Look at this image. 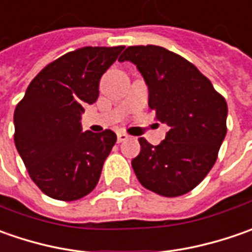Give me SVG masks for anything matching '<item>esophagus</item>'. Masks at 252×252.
<instances>
[{"mask_svg": "<svg viewBox=\"0 0 252 252\" xmlns=\"http://www.w3.org/2000/svg\"><path fill=\"white\" fill-rule=\"evenodd\" d=\"M116 137H118V143H122V141H126L129 139V134H126L125 131H118Z\"/></svg>", "mask_w": 252, "mask_h": 252, "instance_id": "1", "label": "esophagus"}]
</instances>
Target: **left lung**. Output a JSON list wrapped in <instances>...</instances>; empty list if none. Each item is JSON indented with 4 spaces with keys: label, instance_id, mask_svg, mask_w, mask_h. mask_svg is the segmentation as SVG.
I'll return each instance as SVG.
<instances>
[{
    "label": "left lung",
    "instance_id": "left-lung-1",
    "mask_svg": "<svg viewBox=\"0 0 252 252\" xmlns=\"http://www.w3.org/2000/svg\"><path fill=\"white\" fill-rule=\"evenodd\" d=\"M119 62L136 64L149 87V106L168 126L153 146L139 139L131 167L141 185L174 198L198 187L218 160L227 126V103L198 68L160 46H130Z\"/></svg>",
    "mask_w": 252,
    "mask_h": 252
}]
</instances>
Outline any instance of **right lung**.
<instances>
[{
    "mask_svg": "<svg viewBox=\"0 0 252 252\" xmlns=\"http://www.w3.org/2000/svg\"><path fill=\"white\" fill-rule=\"evenodd\" d=\"M125 46L81 47L47 64L15 108L16 150L39 189L77 200L96 187L116 134L83 131L81 115L99 95V80Z\"/></svg>",
    "mask_w": 252,
    "mask_h": 252,
    "instance_id": "right-lung-1",
    "label": "right lung"
}]
</instances>
